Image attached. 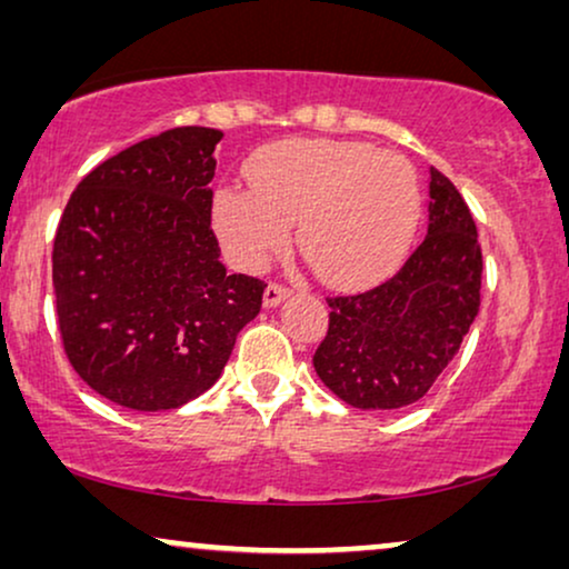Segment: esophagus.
<instances>
[{"instance_id":"esophagus-1","label":"esophagus","mask_w":569,"mask_h":569,"mask_svg":"<svg viewBox=\"0 0 569 569\" xmlns=\"http://www.w3.org/2000/svg\"><path fill=\"white\" fill-rule=\"evenodd\" d=\"M287 295H290V287H284V284H279V282H269L267 290H263V306L274 308V306H279V302L287 298Z\"/></svg>"}]
</instances>
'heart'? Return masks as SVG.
<instances>
[{
    "mask_svg": "<svg viewBox=\"0 0 569 569\" xmlns=\"http://www.w3.org/2000/svg\"><path fill=\"white\" fill-rule=\"evenodd\" d=\"M248 186H224L214 228L232 261L259 269L298 222V248L331 284L386 274L419 220L415 168L401 154L337 139H290L248 162Z\"/></svg>",
    "mask_w": 569,
    "mask_h": 569,
    "instance_id": "b5f03b06",
    "label": "heart"
}]
</instances>
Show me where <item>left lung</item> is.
<instances>
[{
	"label": "left lung",
	"instance_id": "1",
	"mask_svg": "<svg viewBox=\"0 0 569 569\" xmlns=\"http://www.w3.org/2000/svg\"><path fill=\"white\" fill-rule=\"evenodd\" d=\"M427 236L386 282L326 298L329 331L313 355L323 386L355 409L422 399L479 313L481 246L453 183L430 168Z\"/></svg>",
	"mask_w": 569,
	"mask_h": 569
}]
</instances>
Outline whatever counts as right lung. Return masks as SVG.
<instances>
[{"instance_id": "1", "label": "right lung", "mask_w": 569, "mask_h": 569, "mask_svg": "<svg viewBox=\"0 0 569 569\" xmlns=\"http://www.w3.org/2000/svg\"><path fill=\"white\" fill-rule=\"evenodd\" d=\"M222 131L178 127L127 147L77 183L51 253L67 360L103 399L178 409L204 393L263 284L230 274L212 230Z\"/></svg>"}]
</instances>
